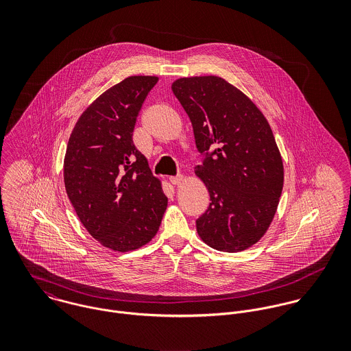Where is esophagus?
Instances as JSON below:
<instances>
[{
    "label": "esophagus",
    "mask_w": 351,
    "mask_h": 351,
    "mask_svg": "<svg viewBox=\"0 0 351 351\" xmlns=\"http://www.w3.org/2000/svg\"><path fill=\"white\" fill-rule=\"evenodd\" d=\"M169 181H170L173 185H181L182 181H184V177H182V176H174V177H170Z\"/></svg>",
    "instance_id": "esophagus-1"
}]
</instances>
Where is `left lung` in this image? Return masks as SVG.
Returning a JSON list of instances; mask_svg holds the SVG:
<instances>
[{"mask_svg": "<svg viewBox=\"0 0 351 351\" xmlns=\"http://www.w3.org/2000/svg\"><path fill=\"white\" fill-rule=\"evenodd\" d=\"M171 90L204 155L196 176L210 202L196 220L197 234L215 250H246L267 231L282 193L284 165L271 128L256 105L220 77L180 78Z\"/></svg>", "mask_w": 351, "mask_h": 351, "instance_id": "8db88e82", "label": "left lung"}]
</instances>
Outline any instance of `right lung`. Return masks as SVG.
Instances as JSON below:
<instances>
[{
	"instance_id": "obj_1",
	"label": "right lung",
	"mask_w": 351,
	"mask_h": 351,
	"mask_svg": "<svg viewBox=\"0 0 351 351\" xmlns=\"http://www.w3.org/2000/svg\"><path fill=\"white\" fill-rule=\"evenodd\" d=\"M158 77L134 75L104 92L70 135L64 188L88 232L110 250L132 251L156 235L167 197L132 141L136 117Z\"/></svg>"
}]
</instances>
